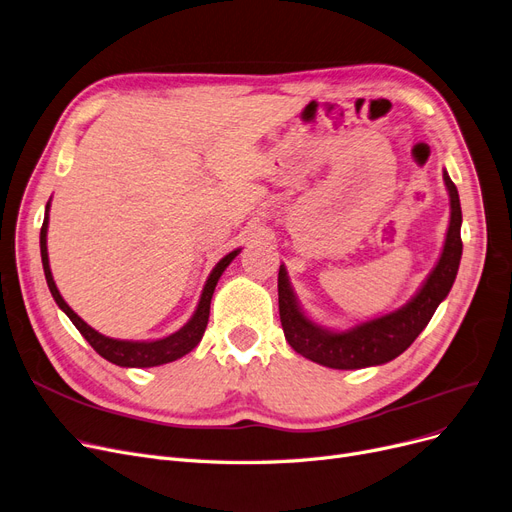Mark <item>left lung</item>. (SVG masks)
I'll list each match as a JSON object with an SVG mask.
<instances>
[{
  "label": "left lung",
  "mask_w": 512,
  "mask_h": 512,
  "mask_svg": "<svg viewBox=\"0 0 512 512\" xmlns=\"http://www.w3.org/2000/svg\"><path fill=\"white\" fill-rule=\"evenodd\" d=\"M443 182L450 192V228L446 234L441 257L435 270L429 274L416 297L402 309L391 311L387 316L374 318L345 332H332L311 322L293 295L288 284L286 270L280 265L278 272V309L284 337L303 358L337 370H355L366 366H379L391 362L399 353H404L422 328L433 318L437 305L448 297L456 280L458 265L462 257L460 240V198L448 173H443Z\"/></svg>",
  "instance_id": "8db88e82"
}]
</instances>
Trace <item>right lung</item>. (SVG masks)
<instances>
[{
	"mask_svg": "<svg viewBox=\"0 0 512 512\" xmlns=\"http://www.w3.org/2000/svg\"><path fill=\"white\" fill-rule=\"evenodd\" d=\"M48 213H50V203L46 205V217H43V226H41V234H39L41 263H43V272H46L50 293H52L54 301L58 303V307L77 326V330L81 332L83 339L90 343L102 355L104 360L113 362L117 366H123V368H150V366H161V364H167V362L182 358V355L190 353L198 343H201V339L205 335L207 322H209V307H211V297H213V291H215V284H217L219 276L224 274V270L230 265V261L238 255V251L228 253L224 259H221L215 265L205 288H203V295H201V301H198L194 316L188 320L186 326H182L180 330L173 332V335H169L165 339H159V341H119V339L104 337L92 326H87L75 314V311L69 305H66L62 295L58 293L56 282L52 278V270H50V259H48V238H46L48 236V219H50Z\"/></svg>",
	"mask_w": 512,
	"mask_h": 512,
	"instance_id": "obj_1",
	"label": "right lung"
}]
</instances>
